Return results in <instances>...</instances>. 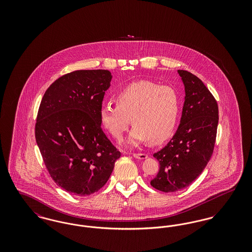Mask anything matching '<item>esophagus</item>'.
I'll list each match as a JSON object with an SVG mask.
<instances>
[{
    "label": "esophagus",
    "instance_id": "obj_1",
    "mask_svg": "<svg viewBox=\"0 0 252 252\" xmlns=\"http://www.w3.org/2000/svg\"><path fill=\"white\" fill-rule=\"evenodd\" d=\"M133 157L138 158V159H144L147 158V154H144V153H134Z\"/></svg>",
    "mask_w": 252,
    "mask_h": 252
}]
</instances>
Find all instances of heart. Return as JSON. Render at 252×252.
I'll use <instances>...</instances> for the list:
<instances>
[{
	"label": "heart",
	"mask_w": 252,
	"mask_h": 252,
	"mask_svg": "<svg viewBox=\"0 0 252 252\" xmlns=\"http://www.w3.org/2000/svg\"><path fill=\"white\" fill-rule=\"evenodd\" d=\"M115 107L107 105L99 111L103 127L116 140L127 129L130 118L134 126L127 144L138 145L166 141L175 131L180 112V99L175 89L147 80L127 85L114 96Z\"/></svg>",
	"instance_id": "b5f03b06"
}]
</instances>
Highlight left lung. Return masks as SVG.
<instances>
[{
	"mask_svg": "<svg viewBox=\"0 0 252 252\" xmlns=\"http://www.w3.org/2000/svg\"><path fill=\"white\" fill-rule=\"evenodd\" d=\"M185 88L179 128L153 156L159 170L150 184L158 191L177 192L198 178L214 152L218 125L215 97L194 74L178 70Z\"/></svg>",
	"mask_w": 252,
	"mask_h": 252,
	"instance_id": "8db88e82",
	"label": "left lung"
}]
</instances>
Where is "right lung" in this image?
Segmentation results:
<instances>
[{"instance_id": "add662e5", "label": "right lung", "mask_w": 252, "mask_h": 252, "mask_svg": "<svg viewBox=\"0 0 252 252\" xmlns=\"http://www.w3.org/2000/svg\"><path fill=\"white\" fill-rule=\"evenodd\" d=\"M111 78L108 70L74 71L57 79L40 102L36 144L51 178L74 195L100 190L121 157L99 118Z\"/></svg>"}]
</instances>
